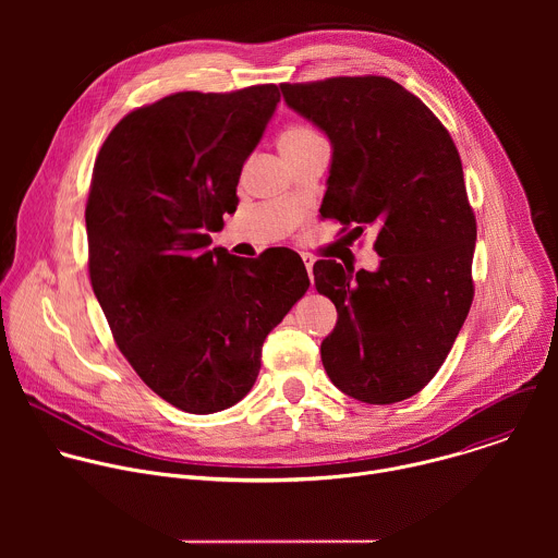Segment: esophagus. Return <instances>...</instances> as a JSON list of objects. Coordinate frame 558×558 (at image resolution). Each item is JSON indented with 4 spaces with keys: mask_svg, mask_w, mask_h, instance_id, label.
I'll return each mask as SVG.
<instances>
[{
    "mask_svg": "<svg viewBox=\"0 0 558 558\" xmlns=\"http://www.w3.org/2000/svg\"><path fill=\"white\" fill-rule=\"evenodd\" d=\"M302 263H304L306 274H308V278H311V282H313V265H315V258L308 256V254H302Z\"/></svg>",
    "mask_w": 558,
    "mask_h": 558,
    "instance_id": "34e87169",
    "label": "esophagus"
}]
</instances>
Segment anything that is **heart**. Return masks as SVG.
<instances>
[{
  "label": "heart",
  "instance_id": "obj_1",
  "mask_svg": "<svg viewBox=\"0 0 558 558\" xmlns=\"http://www.w3.org/2000/svg\"><path fill=\"white\" fill-rule=\"evenodd\" d=\"M313 138H320V134H315L311 128H304V125H291L287 128L282 134H280V151L284 149H291V147H300Z\"/></svg>",
  "mask_w": 558,
  "mask_h": 558
}]
</instances>
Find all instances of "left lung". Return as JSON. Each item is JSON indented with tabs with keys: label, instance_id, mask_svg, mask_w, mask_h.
<instances>
[{
	"label": "left lung",
	"instance_id": "8db88e82",
	"mask_svg": "<svg viewBox=\"0 0 558 558\" xmlns=\"http://www.w3.org/2000/svg\"><path fill=\"white\" fill-rule=\"evenodd\" d=\"M284 104L331 141L320 207L351 231H377L375 271L313 265L338 308L323 340L331 381L366 404L420 392L450 353L472 304L476 222L459 151L439 119L386 76L282 84Z\"/></svg>",
	"mask_w": 558,
	"mask_h": 558
}]
</instances>
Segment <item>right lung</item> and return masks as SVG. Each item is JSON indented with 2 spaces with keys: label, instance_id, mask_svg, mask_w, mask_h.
Here are the masks:
<instances>
[{
  "label": "right lung",
  "instance_id": "add662e5",
  "mask_svg": "<svg viewBox=\"0 0 558 558\" xmlns=\"http://www.w3.org/2000/svg\"><path fill=\"white\" fill-rule=\"evenodd\" d=\"M278 101L274 84L177 93L123 117L97 156L86 205L95 295L138 377L185 413L243 400L265 338L308 289L291 250H209Z\"/></svg>",
  "mask_w": 558,
  "mask_h": 558
}]
</instances>
